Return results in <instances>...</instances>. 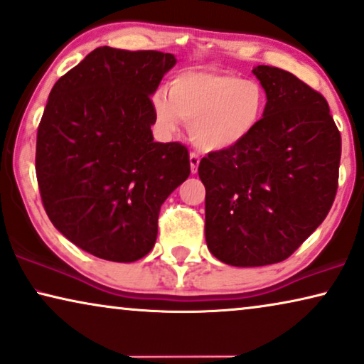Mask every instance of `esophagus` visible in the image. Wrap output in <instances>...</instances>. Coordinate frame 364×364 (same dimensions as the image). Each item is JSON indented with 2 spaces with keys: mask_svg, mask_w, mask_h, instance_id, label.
<instances>
[{
  "mask_svg": "<svg viewBox=\"0 0 364 364\" xmlns=\"http://www.w3.org/2000/svg\"><path fill=\"white\" fill-rule=\"evenodd\" d=\"M198 164H200V156H198V154H196V152H191V171H192V173H197Z\"/></svg>",
  "mask_w": 364,
  "mask_h": 364,
  "instance_id": "obj_1",
  "label": "esophagus"
}]
</instances>
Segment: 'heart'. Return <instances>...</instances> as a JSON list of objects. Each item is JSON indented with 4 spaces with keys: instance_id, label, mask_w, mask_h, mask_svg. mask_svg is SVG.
<instances>
[{
    "instance_id": "b5f03b06",
    "label": "heart",
    "mask_w": 364,
    "mask_h": 364,
    "mask_svg": "<svg viewBox=\"0 0 364 364\" xmlns=\"http://www.w3.org/2000/svg\"><path fill=\"white\" fill-rule=\"evenodd\" d=\"M152 109L159 131L171 136L191 122L193 144L203 151H228L245 142L260 127L267 111V92L252 79L235 74L187 69L157 91Z\"/></svg>"
}]
</instances>
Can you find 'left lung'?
<instances>
[{"label":"left lung","mask_w":364,"mask_h":364,"mask_svg":"<svg viewBox=\"0 0 364 364\" xmlns=\"http://www.w3.org/2000/svg\"><path fill=\"white\" fill-rule=\"evenodd\" d=\"M267 92L260 127L198 164L205 186V240L232 267L287 260L335 200L341 136L326 99L273 66L253 68Z\"/></svg>","instance_id":"8db88e82"}]
</instances>
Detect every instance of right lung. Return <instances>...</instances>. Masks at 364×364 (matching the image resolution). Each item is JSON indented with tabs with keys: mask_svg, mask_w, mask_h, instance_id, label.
<instances>
[{
	"mask_svg": "<svg viewBox=\"0 0 364 364\" xmlns=\"http://www.w3.org/2000/svg\"><path fill=\"white\" fill-rule=\"evenodd\" d=\"M173 54L102 46L54 84L38 127L36 177L49 220L109 262L146 257L164 200L191 173L181 142H154L151 96Z\"/></svg>",
	"mask_w": 364,
	"mask_h": 364,
	"instance_id": "1",
	"label": "right lung"
}]
</instances>
